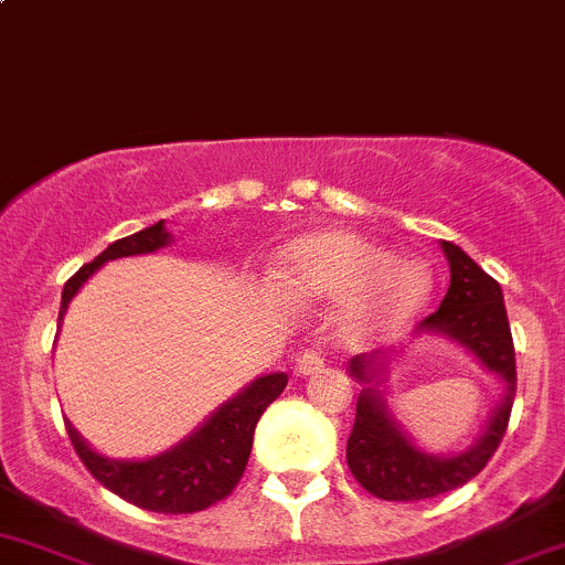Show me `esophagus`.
<instances>
[{
    "label": "esophagus",
    "mask_w": 565,
    "mask_h": 565,
    "mask_svg": "<svg viewBox=\"0 0 565 565\" xmlns=\"http://www.w3.org/2000/svg\"><path fill=\"white\" fill-rule=\"evenodd\" d=\"M322 366H324V355H322V352L306 350L303 355L298 358V363H295V372H298L300 377H309V374L322 372Z\"/></svg>",
    "instance_id": "34e87169"
}]
</instances>
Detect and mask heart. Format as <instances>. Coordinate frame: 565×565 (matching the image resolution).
I'll list each match as a JSON object with an SVG mask.
<instances>
[{
    "label": "heart",
    "mask_w": 565,
    "mask_h": 565,
    "mask_svg": "<svg viewBox=\"0 0 565 565\" xmlns=\"http://www.w3.org/2000/svg\"><path fill=\"white\" fill-rule=\"evenodd\" d=\"M278 284L298 303H341L335 328L350 344L391 335L431 298V273L418 259H393L355 232H315L289 243Z\"/></svg>",
    "instance_id": "1"
}]
</instances>
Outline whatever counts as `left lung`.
Returning <instances> with one entry per match:
<instances>
[{
	"label": "left lung",
	"instance_id": "left-lung-1",
	"mask_svg": "<svg viewBox=\"0 0 565 565\" xmlns=\"http://www.w3.org/2000/svg\"><path fill=\"white\" fill-rule=\"evenodd\" d=\"M451 284L440 309L420 319L415 333H435L454 341L503 383L483 435L461 454H429L413 443L393 418L388 393V363L393 352H363L350 361V374L363 385L358 393L355 426L347 440V465L366 492L383 500H426L461 487L487 467L509 426L516 393V358L511 341L500 284L483 273L454 243L443 241Z\"/></svg>",
	"mask_w": 565,
	"mask_h": 565
}]
</instances>
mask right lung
Wrapping results in <instances>:
<instances>
[{
    "label": "right lung",
    "instance_id": "add662e5",
    "mask_svg": "<svg viewBox=\"0 0 565 565\" xmlns=\"http://www.w3.org/2000/svg\"><path fill=\"white\" fill-rule=\"evenodd\" d=\"M169 243H172V235L167 230V221H158L136 235L114 241L104 254L87 262L73 278H67L65 289H62L60 324L73 295L108 259L156 254ZM287 380L289 377L284 372L256 377L241 393L226 398L213 415H207V420L196 426L185 440L150 459H108L87 446V440L71 426V420H65L67 437L76 448L78 459L108 492L119 494L145 511L193 514V511H204L224 500L237 487L248 465L250 446H254L256 420L281 396Z\"/></svg>",
    "mask_w": 565,
    "mask_h": 565
}]
</instances>
